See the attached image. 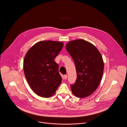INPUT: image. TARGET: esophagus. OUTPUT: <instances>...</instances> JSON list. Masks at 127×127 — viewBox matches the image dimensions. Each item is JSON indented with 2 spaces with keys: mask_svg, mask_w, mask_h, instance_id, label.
Instances as JSON below:
<instances>
[{
  "mask_svg": "<svg viewBox=\"0 0 127 127\" xmlns=\"http://www.w3.org/2000/svg\"><path fill=\"white\" fill-rule=\"evenodd\" d=\"M67 77H68L67 75V74H65V75H64V79H66L67 78Z\"/></svg>",
  "mask_w": 127,
  "mask_h": 127,
  "instance_id": "1",
  "label": "esophagus"
}]
</instances>
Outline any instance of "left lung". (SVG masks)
Instances as JSON below:
<instances>
[{"mask_svg": "<svg viewBox=\"0 0 127 127\" xmlns=\"http://www.w3.org/2000/svg\"><path fill=\"white\" fill-rule=\"evenodd\" d=\"M76 67L77 78L70 85L73 94L83 98L92 95L98 86L103 72L101 55L92 44L79 39L69 42L66 46Z\"/></svg>", "mask_w": 127, "mask_h": 127, "instance_id": "8db88e82", "label": "left lung"}]
</instances>
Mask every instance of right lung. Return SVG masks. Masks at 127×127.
<instances>
[{
  "label": "right lung",
  "mask_w": 127,
  "mask_h": 127,
  "mask_svg": "<svg viewBox=\"0 0 127 127\" xmlns=\"http://www.w3.org/2000/svg\"><path fill=\"white\" fill-rule=\"evenodd\" d=\"M63 47V43L60 42L41 41L30 48L25 55L26 78L32 89L40 96L51 97L61 83L59 65L54 59Z\"/></svg>",
  "instance_id": "right-lung-1"
}]
</instances>
